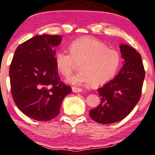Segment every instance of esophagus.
I'll return each instance as SVG.
<instances>
[{
    "instance_id": "1",
    "label": "esophagus",
    "mask_w": 155,
    "mask_h": 155,
    "mask_svg": "<svg viewBox=\"0 0 155 155\" xmlns=\"http://www.w3.org/2000/svg\"><path fill=\"white\" fill-rule=\"evenodd\" d=\"M72 91L74 92V93H80V92L82 91V90H81V88L76 87H72Z\"/></svg>"
}]
</instances>
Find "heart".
Returning a JSON list of instances; mask_svg holds the SVG:
<instances>
[{"label":"heart","instance_id":"b5f03b06","mask_svg":"<svg viewBox=\"0 0 155 155\" xmlns=\"http://www.w3.org/2000/svg\"><path fill=\"white\" fill-rule=\"evenodd\" d=\"M69 50L71 54L64 51L56 54L55 64L62 76L68 77L76 62H80V72L67 79L72 84H91L93 87L103 85L113 77L120 64L118 52L93 37L77 39L70 45Z\"/></svg>","mask_w":155,"mask_h":155}]
</instances>
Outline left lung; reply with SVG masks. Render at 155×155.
I'll return each instance as SVG.
<instances>
[{"instance_id": "1", "label": "left lung", "mask_w": 155, "mask_h": 155, "mask_svg": "<svg viewBox=\"0 0 155 155\" xmlns=\"http://www.w3.org/2000/svg\"><path fill=\"white\" fill-rule=\"evenodd\" d=\"M123 67L113 79L98 89L100 104L90 111L95 121L107 124L123 120L140 98L145 71L140 54L127 44H120Z\"/></svg>"}]
</instances>
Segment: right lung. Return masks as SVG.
<instances>
[{"mask_svg": "<svg viewBox=\"0 0 155 155\" xmlns=\"http://www.w3.org/2000/svg\"><path fill=\"white\" fill-rule=\"evenodd\" d=\"M59 35H36L17 48L9 68L13 99L19 110L40 121L59 113L63 98L71 87L60 81L55 64L54 48Z\"/></svg>", "mask_w": 155, "mask_h": 155, "instance_id": "1", "label": "right lung"}]
</instances>
